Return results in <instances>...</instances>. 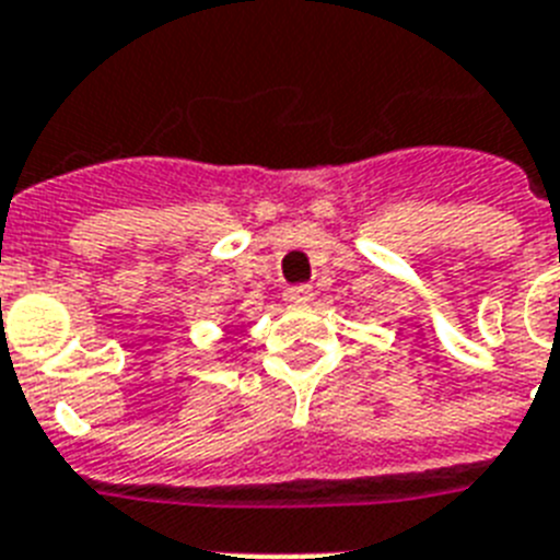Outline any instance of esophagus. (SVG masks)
Returning a JSON list of instances; mask_svg holds the SVG:
<instances>
[{
	"mask_svg": "<svg viewBox=\"0 0 560 560\" xmlns=\"http://www.w3.org/2000/svg\"><path fill=\"white\" fill-rule=\"evenodd\" d=\"M310 299H313V287L310 284H295V287H287L284 290V301L287 304H293V307H299V304H307Z\"/></svg>",
	"mask_w": 560,
	"mask_h": 560,
	"instance_id": "34e87169",
	"label": "esophagus"
}]
</instances>
